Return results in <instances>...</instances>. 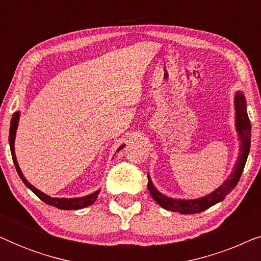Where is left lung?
I'll list each match as a JSON object with an SVG mask.
<instances>
[{
  "label": "left lung",
  "mask_w": 261,
  "mask_h": 261,
  "mask_svg": "<svg viewBox=\"0 0 261 261\" xmlns=\"http://www.w3.org/2000/svg\"><path fill=\"white\" fill-rule=\"evenodd\" d=\"M234 109H235V129H237L239 141H240V149H239V156L237 163L233 167V171L228 176L226 180L215 189L210 194L203 196L199 198L194 199H181L172 198L165 196L158 191L152 183L149 173H147L148 184L147 188L153 199L162 206V208L170 210V212L187 214H196L204 212L210 206L215 205L216 203L223 201L224 197L237 187L239 179H240L242 171L247 162V156L251 148V121L247 115V105H246L245 95L241 91H238L234 97Z\"/></svg>",
  "instance_id": "obj_1"
}]
</instances>
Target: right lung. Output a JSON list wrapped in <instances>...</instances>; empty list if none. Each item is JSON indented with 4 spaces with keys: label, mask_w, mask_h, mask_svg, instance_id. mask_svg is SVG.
I'll return each instance as SVG.
<instances>
[{
    "label": "right lung",
    "mask_w": 261,
    "mask_h": 261,
    "mask_svg": "<svg viewBox=\"0 0 261 261\" xmlns=\"http://www.w3.org/2000/svg\"><path fill=\"white\" fill-rule=\"evenodd\" d=\"M19 120H20V112H15L13 114L12 121H10V129H9V146H10V152H12V156H13V162L14 165L16 167L17 173L21 178V180L23 181L24 185L34 192L35 195L38 196L39 198L41 199L42 202H45L46 204L48 205H53L58 209H63V210H78L82 208H87V206L94 204L96 202V199L98 197L99 194V189L97 191L92 192L90 195L83 196V197H74V198H58V197H51V196L46 195L45 192H42L40 190H38L37 188L33 187L30 181H28L24 176L21 172V169L17 164V159L15 155V137H16V130H17V126H19ZM124 147V145H121L119 148H117L116 152H119L120 149H122Z\"/></svg>",
    "instance_id": "right-lung-1"
}]
</instances>
